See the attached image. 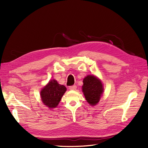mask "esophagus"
<instances>
[{"instance_id": "obj_1", "label": "esophagus", "mask_w": 148, "mask_h": 148, "mask_svg": "<svg viewBox=\"0 0 148 148\" xmlns=\"http://www.w3.org/2000/svg\"><path fill=\"white\" fill-rule=\"evenodd\" d=\"M69 89L70 90H75L76 89H77V86H75V85H73V86H70L69 87Z\"/></svg>"}]
</instances>
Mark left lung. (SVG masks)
<instances>
[{
    "label": "left lung",
    "mask_w": 148,
    "mask_h": 148,
    "mask_svg": "<svg viewBox=\"0 0 148 148\" xmlns=\"http://www.w3.org/2000/svg\"><path fill=\"white\" fill-rule=\"evenodd\" d=\"M82 90L86 101L91 106H95L99 102L104 92L101 80L95 75H89L83 79Z\"/></svg>",
    "instance_id": "1"
}]
</instances>
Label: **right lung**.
<instances>
[{
	"label": "right lung",
	"mask_w": 148,
	"mask_h": 148,
	"mask_svg": "<svg viewBox=\"0 0 148 148\" xmlns=\"http://www.w3.org/2000/svg\"><path fill=\"white\" fill-rule=\"evenodd\" d=\"M66 91V88L65 86L59 84L53 79L49 81L41 89L40 95L43 104L49 109H53L59 104Z\"/></svg>",
	"instance_id": "1"
}]
</instances>
